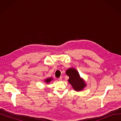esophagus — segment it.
<instances>
[{"mask_svg":"<svg viewBox=\"0 0 121 121\" xmlns=\"http://www.w3.org/2000/svg\"><path fill=\"white\" fill-rule=\"evenodd\" d=\"M61 79H62V77H60L59 78H58V80H60V81L61 80Z\"/></svg>","mask_w":121,"mask_h":121,"instance_id":"1","label":"esophagus"}]
</instances>
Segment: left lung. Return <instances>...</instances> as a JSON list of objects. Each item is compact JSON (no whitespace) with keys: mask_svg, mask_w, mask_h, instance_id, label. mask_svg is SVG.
<instances>
[{"mask_svg":"<svg viewBox=\"0 0 121 121\" xmlns=\"http://www.w3.org/2000/svg\"><path fill=\"white\" fill-rule=\"evenodd\" d=\"M66 73L69 77L68 80L73 89L77 92L82 91L86 86V81L81 78L78 72L73 68H70L67 70Z\"/></svg>","mask_w":121,"mask_h":121,"instance_id":"8db88e82","label":"left lung"}]
</instances>
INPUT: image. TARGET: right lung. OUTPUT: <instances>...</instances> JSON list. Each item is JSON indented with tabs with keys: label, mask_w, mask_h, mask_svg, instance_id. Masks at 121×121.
<instances>
[{
	"label": "right lung",
	"mask_w": 121,
	"mask_h": 121,
	"mask_svg": "<svg viewBox=\"0 0 121 121\" xmlns=\"http://www.w3.org/2000/svg\"><path fill=\"white\" fill-rule=\"evenodd\" d=\"M52 80H53V78L50 77H49V78H46V79H44V82H46V83H49Z\"/></svg>",
	"instance_id": "right-lung-1"
}]
</instances>
